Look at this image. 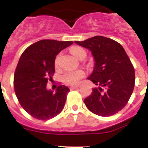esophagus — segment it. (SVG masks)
Instances as JSON below:
<instances>
[{
    "label": "esophagus",
    "instance_id": "esophagus-1",
    "mask_svg": "<svg viewBox=\"0 0 148 148\" xmlns=\"http://www.w3.org/2000/svg\"><path fill=\"white\" fill-rule=\"evenodd\" d=\"M76 89H78V86H72V87H70V90H76Z\"/></svg>",
    "mask_w": 148,
    "mask_h": 148
}]
</instances>
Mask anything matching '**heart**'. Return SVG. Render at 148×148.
<instances>
[{"instance_id": "heart-1", "label": "heart", "mask_w": 148, "mask_h": 148, "mask_svg": "<svg viewBox=\"0 0 148 148\" xmlns=\"http://www.w3.org/2000/svg\"><path fill=\"white\" fill-rule=\"evenodd\" d=\"M71 53L75 58H80L83 54H86L84 49L79 47H74L71 49ZM84 76V73L82 70H76V71L65 72L61 76V79L65 84L68 85H76L78 84L82 78Z\"/></svg>"}]
</instances>
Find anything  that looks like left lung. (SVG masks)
<instances>
[{
  "label": "left lung",
  "mask_w": 148,
  "mask_h": 148,
  "mask_svg": "<svg viewBox=\"0 0 148 148\" xmlns=\"http://www.w3.org/2000/svg\"><path fill=\"white\" fill-rule=\"evenodd\" d=\"M75 43L88 49L95 61L87 79L96 87L84 100L86 107L98 116L116 114L125 108L134 89L135 71L126 52L116 40L99 35Z\"/></svg>",
  "instance_id": "left-lung-1"
}]
</instances>
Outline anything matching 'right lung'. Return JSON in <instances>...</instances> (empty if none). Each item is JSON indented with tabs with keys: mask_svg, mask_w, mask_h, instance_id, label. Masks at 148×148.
I'll return each mask as SVG.
<instances>
[{
	"mask_svg": "<svg viewBox=\"0 0 148 148\" xmlns=\"http://www.w3.org/2000/svg\"><path fill=\"white\" fill-rule=\"evenodd\" d=\"M71 40H41L30 45L21 56L14 76V87L19 103L29 115L48 120L61 113L70 89L60 85L56 91L47 89L55 73L58 53L73 44Z\"/></svg>",
	"mask_w": 148,
	"mask_h": 148,
	"instance_id": "right-lung-1",
	"label": "right lung"
}]
</instances>
